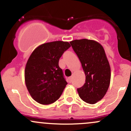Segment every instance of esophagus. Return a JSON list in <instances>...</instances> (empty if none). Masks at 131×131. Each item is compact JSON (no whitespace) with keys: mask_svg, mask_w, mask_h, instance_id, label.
Here are the masks:
<instances>
[{"mask_svg":"<svg viewBox=\"0 0 131 131\" xmlns=\"http://www.w3.org/2000/svg\"><path fill=\"white\" fill-rule=\"evenodd\" d=\"M71 82H72V77H70L68 78V82L69 83H71Z\"/></svg>","mask_w":131,"mask_h":131,"instance_id":"esophagus-1","label":"esophagus"}]
</instances>
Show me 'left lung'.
<instances>
[{"label": "left lung", "mask_w": 131, "mask_h": 131, "mask_svg": "<svg viewBox=\"0 0 131 131\" xmlns=\"http://www.w3.org/2000/svg\"><path fill=\"white\" fill-rule=\"evenodd\" d=\"M70 42L86 76L83 86L77 89L78 95L85 102L96 104L105 96L111 83V67L105 50L94 40L76 39Z\"/></svg>", "instance_id": "obj_1"}]
</instances>
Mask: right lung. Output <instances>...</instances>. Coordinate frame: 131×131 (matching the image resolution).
I'll return each mask as SVG.
<instances>
[{
    "label": "right lung",
    "mask_w": 131,
    "mask_h": 131,
    "mask_svg": "<svg viewBox=\"0 0 131 131\" xmlns=\"http://www.w3.org/2000/svg\"><path fill=\"white\" fill-rule=\"evenodd\" d=\"M71 45L56 41L38 46L30 55L24 70L25 83L32 98L48 105L60 97L67 82L59 67V60Z\"/></svg>",
    "instance_id": "obj_1"
}]
</instances>
